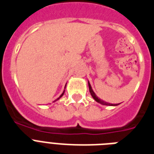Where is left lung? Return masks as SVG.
I'll return each instance as SVG.
<instances>
[{"instance_id":"left-lung-1","label":"left lung","mask_w":154,"mask_h":154,"mask_svg":"<svg viewBox=\"0 0 154 154\" xmlns=\"http://www.w3.org/2000/svg\"><path fill=\"white\" fill-rule=\"evenodd\" d=\"M88 86H89L90 93H91V96L93 97V98H94V100L96 101L97 103H100V104H102V105H106V106H118L120 104V103H119V104H111V103H106V102H105V101H103V100H102V99H100V98H98V96H97L96 94H95V93L93 91V90H92L91 86V84H90L89 81H88Z\"/></svg>"}]
</instances>
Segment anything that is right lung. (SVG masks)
Here are the masks:
<instances>
[{"label": "right lung", "mask_w": 154, "mask_h": 154, "mask_svg": "<svg viewBox=\"0 0 154 154\" xmlns=\"http://www.w3.org/2000/svg\"><path fill=\"white\" fill-rule=\"evenodd\" d=\"M65 87H66V86H65ZM64 91H65V90H64V91H63V93H62V94H61V95H60V97H59V98H57V99H56V100L54 101V102H56V101L59 100V99H60V98H61V97H62V96H63V94H64Z\"/></svg>", "instance_id": "right-lung-1"}]
</instances>
